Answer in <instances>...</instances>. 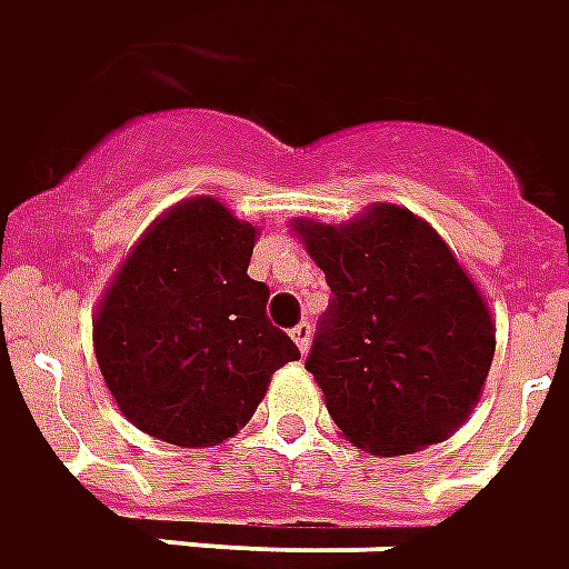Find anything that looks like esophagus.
<instances>
[{"mask_svg":"<svg viewBox=\"0 0 569 569\" xmlns=\"http://www.w3.org/2000/svg\"><path fill=\"white\" fill-rule=\"evenodd\" d=\"M291 337L300 352H309V342H312V325H309V321H300V325L291 330Z\"/></svg>","mask_w":569,"mask_h":569,"instance_id":"1","label":"esophagus"}]
</instances>
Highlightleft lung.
<instances>
[{
    "label": "left lung",
    "instance_id": "8db88e82",
    "mask_svg": "<svg viewBox=\"0 0 569 569\" xmlns=\"http://www.w3.org/2000/svg\"><path fill=\"white\" fill-rule=\"evenodd\" d=\"M293 229L333 293L306 370L342 438L377 457L450 438L481 398L497 325L445 239L386 201Z\"/></svg>",
    "mask_w": 569,
    "mask_h": 569
}]
</instances>
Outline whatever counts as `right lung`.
I'll return each mask as SVG.
<instances>
[{"label": "right lung", "instance_id": "obj_1", "mask_svg": "<svg viewBox=\"0 0 569 569\" xmlns=\"http://www.w3.org/2000/svg\"><path fill=\"white\" fill-rule=\"evenodd\" d=\"M257 227L211 196L164 211L124 257L94 316V356L140 432L177 447L227 441L300 349L248 276Z\"/></svg>", "mask_w": 569, "mask_h": 569}]
</instances>
